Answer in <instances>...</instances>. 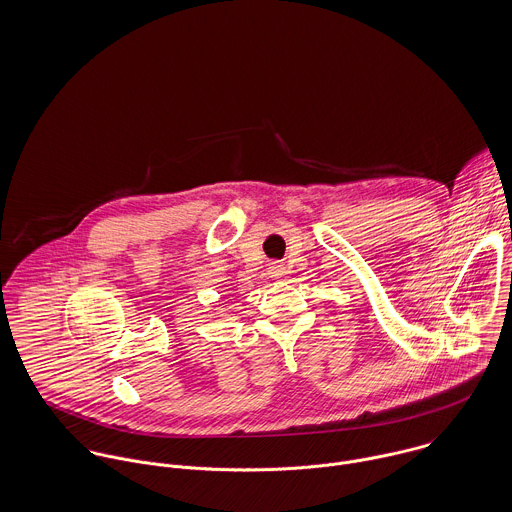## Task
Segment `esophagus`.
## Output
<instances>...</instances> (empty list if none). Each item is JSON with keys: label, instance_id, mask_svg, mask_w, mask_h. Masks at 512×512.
I'll return each instance as SVG.
<instances>
[{"label": "esophagus", "instance_id": "1", "mask_svg": "<svg viewBox=\"0 0 512 512\" xmlns=\"http://www.w3.org/2000/svg\"><path fill=\"white\" fill-rule=\"evenodd\" d=\"M270 274H272V276H282V266H280L278 262H274V264L270 266Z\"/></svg>", "mask_w": 512, "mask_h": 512}]
</instances>
